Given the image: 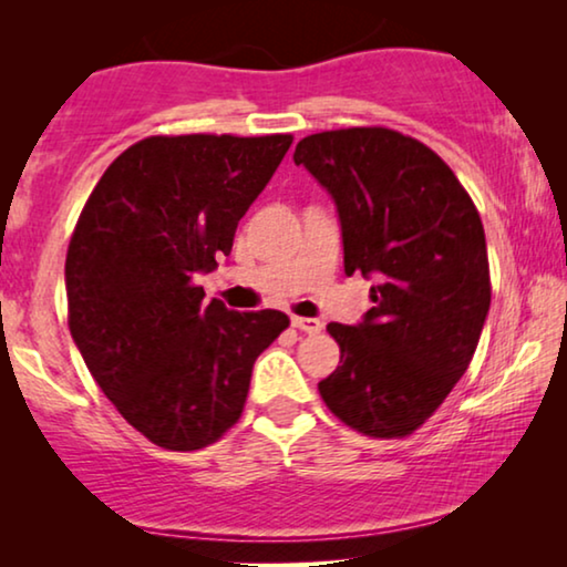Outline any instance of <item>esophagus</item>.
Returning <instances> with one entry per match:
<instances>
[{
	"mask_svg": "<svg viewBox=\"0 0 567 567\" xmlns=\"http://www.w3.org/2000/svg\"><path fill=\"white\" fill-rule=\"evenodd\" d=\"M291 324L301 332H309V336H315V332L322 330V322L320 320H312V317H291Z\"/></svg>",
	"mask_w": 567,
	"mask_h": 567,
	"instance_id": "34e87169",
	"label": "esophagus"
}]
</instances>
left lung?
Returning <instances> with one entry per match:
<instances>
[{
  "mask_svg": "<svg viewBox=\"0 0 567 567\" xmlns=\"http://www.w3.org/2000/svg\"><path fill=\"white\" fill-rule=\"evenodd\" d=\"M293 162L336 200L346 276L374 278L363 320L328 324L340 367L317 384L324 405L363 436H408L475 355L491 309L483 221L446 162L392 128L312 134Z\"/></svg>",
  "mask_w": 567,
  "mask_h": 567,
  "instance_id": "left-lung-1",
  "label": "left lung"
}]
</instances>
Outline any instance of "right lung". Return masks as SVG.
<instances>
[{"instance_id": "add662e5", "label": "right lung", "mask_w": 567, "mask_h": 567, "mask_svg": "<svg viewBox=\"0 0 567 567\" xmlns=\"http://www.w3.org/2000/svg\"><path fill=\"white\" fill-rule=\"evenodd\" d=\"M291 136H150L92 190L66 252L69 330L90 374L152 444L193 452L243 415L252 363L289 317L204 301Z\"/></svg>"}]
</instances>
